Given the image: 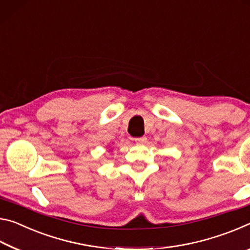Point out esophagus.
<instances>
[{
  "label": "esophagus",
  "mask_w": 250,
  "mask_h": 250,
  "mask_svg": "<svg viewBox=\"0 0 250 250\" xmlns=\"http://www.w3.org/2000/svg\"><path fill=\"white\" fill-rule=\"evenodd\" d=\"M134 141L137 143V144H145L147 142V138L145 136H142V137H136L134 138Z\"/></svg>",
  "instance_id": "esophagus-1"
}]
</instances>
